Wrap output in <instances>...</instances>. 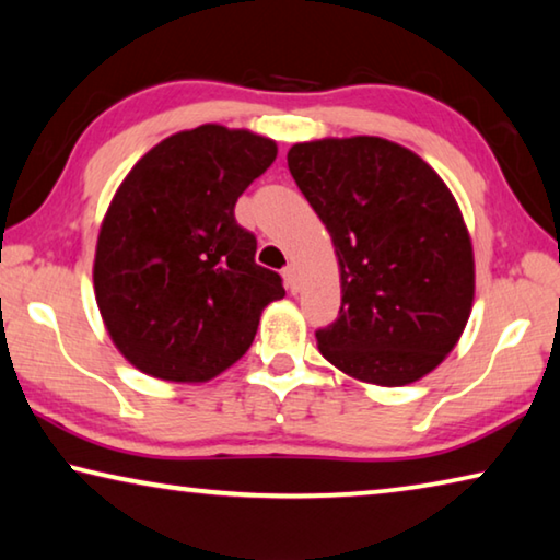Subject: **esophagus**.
<instances>
[{"mask_svg": "<svg viewBox=\"0 0 560 560\" xmlns=\"http://www.w3.org/2000/svg\"><path fill=\"white\" fill-rule=\"evenodd\" d=\"M283 281H287V287L296 293L299 289H301V283H299V267L296 264H289L287 269H283Z\"/></svg>", "mask_w": 560, "mask_h": 560, "instance_id": "34e87169", "label": "esophagus"}]
</instances>
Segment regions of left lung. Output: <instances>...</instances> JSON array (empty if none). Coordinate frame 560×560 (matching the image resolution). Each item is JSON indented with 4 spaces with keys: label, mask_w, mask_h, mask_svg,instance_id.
Listing matches in <instances>:
<instances>
[{
    "label": "left lung",
    "mask_w": 560,
    "mask_h": 560,
    "mask_svg": "<svg viewBox=\"0 0 560 560\" xmlns=\"http://www.w3.org/2000/svg\"><path fill=\"white\" fill-rule=\"evenodd\" d=\"M287 160L340 271V316L316 334L320 355L383 387L432 373L474 303L471 236L452 189L410 148L377 136L308 140Z\"/></svg>",
    "instance_id": "1"
}]
</instances>
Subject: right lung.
I'll return each instance as SVG.
<instances>
[{
    "instance_id": "obj_1",
    "label": "right lung",
    "mask_w": 560,
    "mask_h": 560,
    "mask_svg": "<svg viewBox=\"0 0 560 560\" xmlns=\"http://www.w3.org/2000/svg\"><path fill=\"white\" fill-rule=\"evenodd\" d=\"M279 148L205 122L160 140L103 214L93 291L113 346L140 373L207 383L249 350L261 311L287 291L254 261L234 205Z\"/></svg>"
}]
</instances>
